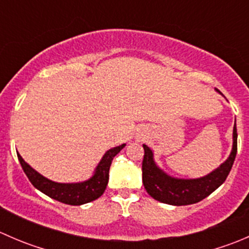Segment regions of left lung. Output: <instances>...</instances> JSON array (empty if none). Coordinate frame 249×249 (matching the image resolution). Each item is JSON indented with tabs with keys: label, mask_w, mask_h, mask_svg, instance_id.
I'll use <instances>...</instances> for the list:
<instances>
[{
	"label": "left lung",
	"mask_w": 249,
	"mask_h": 249,
	"mask_svg": "<svg viewBox=\"0 0 249 249\" xmlns=\"http://www.w3.org/2000/svg\"><path fill=\"white\" fill-rule=\"evenodd\" d=\"M218 92L220 91L218 89ZM144 157L142 161V182L145 190L153 199L173 206H185L196 203L212 194L227 179L237 153V130L236 120L232 131V149L229 158L214 171L196 179L175 178L162 171L155 164L153 152L143 144Z\"/></svg>",
	"instance_id": "obj_1"
}]
</instances>
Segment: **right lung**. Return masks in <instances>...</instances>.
<instances>
[{
    "label": "right lung",
    "instance_id": "add662e5",
    "mask_svg": "<svg viewBox=\"0 0 249 249\" xmlns=\"http://www.w3.org/2000/svg\"><path fill=\"white\" fill-rule=\"evenodd\" d=\"M124 147L125 144H122L107 150L102 157L101 161L97 165L92 177L80 183L53 182V180L43 177L36 170L32 169L27 162H25V160L22 159L19 153H18V159H19L20 165H21L22 170H24L25 175L27 176L30 182L39 192L48 195L52 199L56 200V201L66 203V205L79 206L94 201L104 194L107 183H108L109 167L113 158Z\"/></svg>",
    "mask_w": 249,
    "mask_h": 249
}]
</instances>
